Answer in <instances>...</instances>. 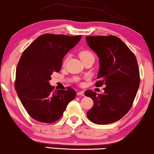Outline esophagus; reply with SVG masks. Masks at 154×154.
<instances>
[{
    "instance_id": "34e87169",
    "label": "esophagus",
    "mask_w": 154,
    "mask_h": 154,
    "mask_svg": "<svg viewBox=\"0 0 154 154\" xmlns=\"http://www.w3.org/2000/svg\"><path fill=\"white\" fill-rule=\"evenodd\" d=\"M77 94H78V95H79V96H85V93H84L83 91L79 92H78V93H77Z\"/></svg>"
}]
</instances>
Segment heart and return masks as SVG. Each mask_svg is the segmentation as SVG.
<instances>
[{
	"instance_id": "obj_1",
	"label": "heart",
	"mask_w": 154,
	"mask_h": 154,
	"mask_svg": "<svg viewBox=\"0 0 154 154\" xmlns=\"http://www.w3.org/2000/svg\"><path fill=\"white\" fill-rule=\"evenodd\" d=\"M79 57L82 61L87 60V59H89V58H94L93 53H92V52H90V51H89V50H81V51L79 52ZM67 60H68V56H66L64 59V64L67 62Z\"/></svg>"
}]
</instances>
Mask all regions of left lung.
<instances>
[{
	"instance_id": "1",
	"label": "left lung",
	"mask_w": 154,
	"mask_h": 154,
	"mask_svg": "<svg viewBox=\"0 0 154 154\" xmlns=\"http://www.w3.org/2000/svg\"><path fill=\"white\" fill-rule=\"evenodd\" d=\"M86 42L99 57L97 86L105 85L104 92L88 90L93 100L87 116L92 123L105 125L122 119L131 108L140 86V71L134 54L119 38L87 36Z\"/></svg>"
}]
</instances>
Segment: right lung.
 <instances>
[{"mask_svg": "<svg viewBox=\"0 0 154 154\" xmlns=\"http://www.w3.org/2000/svg\"><path fill=\"white\" fill-rule=\"evenodd\" d=\"M81 37L43 34L23 52L16 70L15 90L23 106L35 121H57L75 97V90L70 88L53 91L49 81L52 73L61 70L64 57Z\"/></svg>", "mask_w": 154, "mask_h": 154, "instance_id": "obj_1", "label": "right lung"}]
</instances>
